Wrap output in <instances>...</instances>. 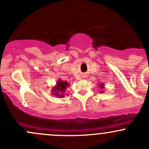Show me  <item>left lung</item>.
Masks as SVG:
<instances>
[{
	"label": "left lung",
	"mask_w": 149,
	"mask_h": 149,
	"mask_svg": "<svg viewBox=\"0 0 149 149\" xmlns=\"http://www.w3.org/2000/svg\"><path fill=\"white\" fill-rule=\"evenodd\" d=\"M100 87L101 89H103V88H104V84L101 83L100 85ZM100 93H103V91H101Z\"/></svg>",
	"instance_id": "1"
}]
</instances>
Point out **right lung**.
<instances>
[{"mask_svg": "<svg viewBox=\"0 0 149 149\" xmlns=\"http://www.w3.org/2000/svg\"><path fill=\"white\" fill-rule=\"evenodd\" d=\"M70 85V84L67 82V81H62L59 80L56 82V85L52 90V93L56 97H63L65 93L66 89H67V86Z\"/></svg>", "mask_w": 149, "mask_h": 149, "instance_id": "obj_1", "label": "right lung"}]
</instances>
